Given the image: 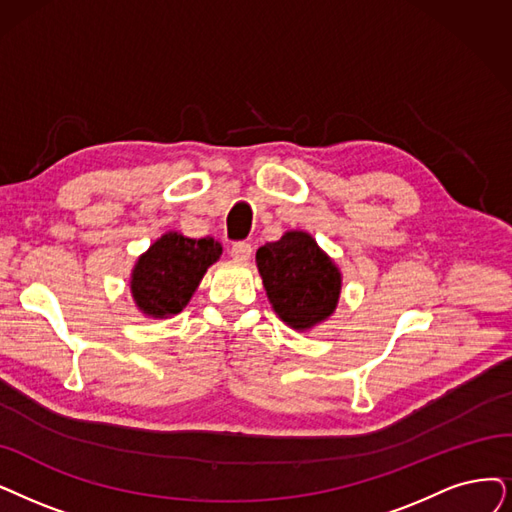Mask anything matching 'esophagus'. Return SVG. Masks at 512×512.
I'll use <instances>...</instances> for the list:
<instances>
[{"label": "esophagus", "mask_w": 512, "mask_h": 512, "mask_svg": "<svg viewBox=\"0 0 512 512\" xmlns=\"http://www.w3.org/2000/svg\"><path fill=\"white\" fill-rule=\"evenodd\" d=\"M231 256L235 258V260H250L252 258V243H248V241H235L233 245H231Z\"/></svg>", "instance_id": "1"}]
</instances>
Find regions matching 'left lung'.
Returning a JSON list of instances; mask_svg holds the SVG:
<instances>
[{
    "mask_svg": "<svg viewBox=\"0 0 512 512\" xmlns=\"http://www.w3.org/2000/svg\"><path fill=\"white\" fill-rule=\"evenodd\" d=\"M256 264L275 313L294 330H309L334 313L340 271L309 233L290 231L264 243Z\"/></svg>",
    "mask_w": 512,
    "mask_h": 512,
    "instance_id": "8db88e82",
    "label": "left lung"
}]
</instances>
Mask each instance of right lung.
Instances as JSON below:
<instances>
[{
  "instance_id": "right-lung-1",
  "label": "right lung",
  "mask_w": 512,
  "mask_h": 512,
  "mask_svg": "<svg viewBox=\"0 0 512 512\" xmlns=\"http://www.w3.org/2000/svg\"><path fill=\"white\" fill-rule=\"evenodd\" d=\"M222 254L212 237L189 239L168 233L142 254L132 273V296L151 317H168L185 309L212 262Z\"/></svg>"
}]
</instances>
